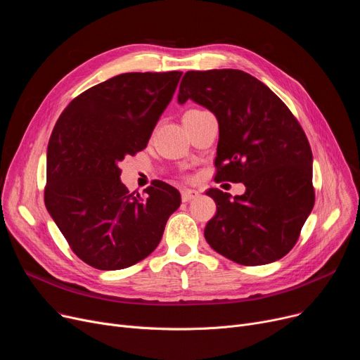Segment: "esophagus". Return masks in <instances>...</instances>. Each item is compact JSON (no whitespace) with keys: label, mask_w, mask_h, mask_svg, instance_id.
Wrapping results in <instances>:
<instances>
[{"label":"esophagus","mask_w":360,"mask_h":360,"mask_svg":"<svg viewBox=\"0 0 360 360\" xmlns=\"http://www.w3.org/2000/svg\"><path fill=\"white\" fill-rule=\"evenodd\" d=\"M197 197H198V191H195V190H184L182 191V201L184 202L191 201V200H194Z\"/></svg>","instance_id":"1"}]
</instances>
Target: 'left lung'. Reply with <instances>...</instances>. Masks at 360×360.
<instances>
[{"label":"left lung","instance_id":"left-lung-1","mask_svg":"<svg viewBox=\"0 0 360 360\" xmlns=\"http://www.w3.org/2000/svg\"><path fill=\"white\" fill-rule=\"evenodd\" d=\"M188 99L214 113L216 181L242 182L232 197L210 188L216 216L204 229L210 247L242 266L285 257L312 212V151L289 108L240 70L186 71L178 103Z\"/></svg>","mask_w":360,"mask_h":360}]
</instances>
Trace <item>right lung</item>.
I'll return each instance as SVG.
<instances>
[{"instance_id": "right-lung-1", "label": "right lung", "mask_w": 360, "mask_h": 360, "mask_svg": "<svg viewBox=\"0 0 360 360\" xmlns=\"http://www.w3.org/2000/svg\"><path fill=\"white\" fill-rule=\"evenodd\" d=\"M181 71L125 72L90 87L56 121L46 151L45 205L80 259L121 270L159 245L181 194L155 181L129 194L120 162L143 150L172 101Z\"/></svg>"}]
</instances>
